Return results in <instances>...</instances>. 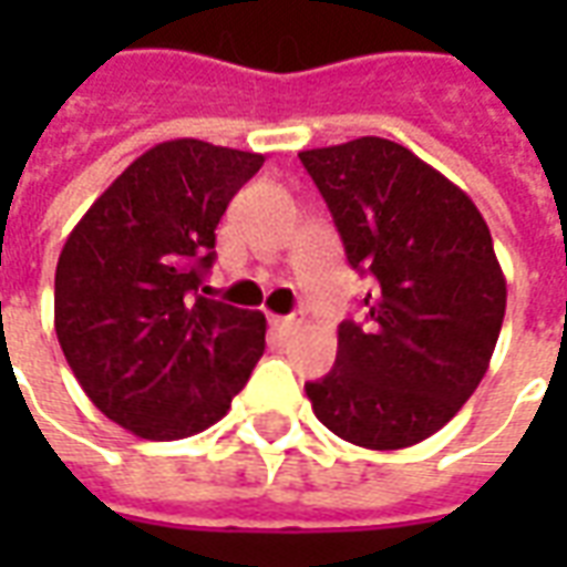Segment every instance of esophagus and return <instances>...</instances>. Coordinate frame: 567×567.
Masks as SVG:
<instances>
[{
	"label": "esophagus",
	"mask_w": 567,
	"mask_h": 567,
	"mask_svg": "<svg viewBox=\"0 0 567 567\" xmlns=\"http://www.w3.org/2000/svg\"><path fill=\"white\" fill-rule=\"evenodd\" d=\"M270 324H272V331L279 333V337H288V333H295L300 319H297V316H272Z\"/></svg>",
	"instance_id": "esophagus-1"
}]
</instances>
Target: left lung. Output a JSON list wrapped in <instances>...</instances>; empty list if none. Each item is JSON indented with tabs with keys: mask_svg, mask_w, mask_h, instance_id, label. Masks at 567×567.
I'll list each match as a JSON object with an SVG mask.
<instances>
[{
	"mask_svg": "<svg viewBox=\"0 0 567 567\" xmlns=\"http://www.w3.org/2000/svg\"><path fill=\"white\" fill-rule=\"evenodd\" d=\"M343 239L377 285L346 319L337 361L307 382L312 413L364 450H404L446 425L486 377L507 282L462 187L380 136L300 151Z\"/></svg>",
	"mask_w": 567,
	"mask_h": 567,
	"instance_id": "obj_1",
	"label": "left lung"
}]
</instances>
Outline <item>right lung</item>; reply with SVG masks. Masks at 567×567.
Wrapping results in <instances>:
<instances>
[{
    "mask_svg": "<svg viewBox=\"0 0 567 567\" xmlns=\"http://www.w3.org/2000/svg\"><path fill=\"white\" fill-rule=\"evenodd\" d=\"M264 154L199 140L148 148L69 234L54 328L93 406L145 440H182L230 410L267 319L199 295L215 227Z\"/></svg>",
    "mask_w": 567,
    "mask_h": 567,
    "instance_id": "right-lung-1",
    "label": "right lung"
}]
</instances>
